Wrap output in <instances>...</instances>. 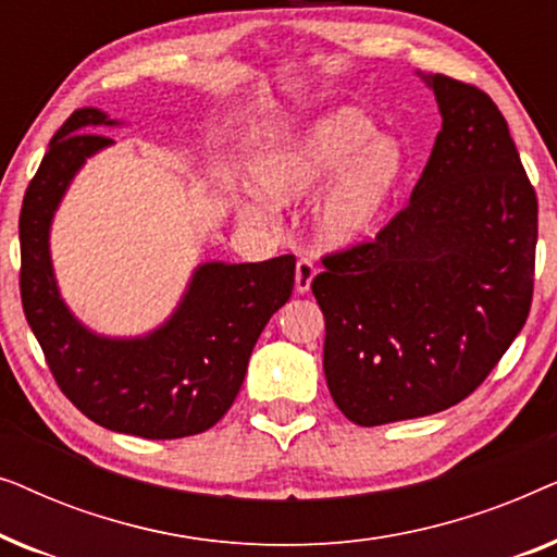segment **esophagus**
<instances>
[{
	"label": "esophagus",
	"mask_w": 557,
	"mask_h": 557,
	"mask_svg": "<svg viewBox=\"0 0 557 557\" xmlns=\"http://www.w3.org/2000/svg\"><path fill=\"white\" fill-rule=\"evenodd\" d=\"M314 273H317L314 261H311V258H307V256L299 258V261H296V276H294L296 292L307 294L309 286H311V278H314Z\"/></svg>",
	"instance_id": "34e87169"
}]
</instances>
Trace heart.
I'll return each mask as SVG.
<instances>
[{
	"label": "heart",
	"instance_id": "b5f03b06",
	"mask_svg": "<svg viewBox=\"0 0 557 557\" xmlns=\"http://www.w3.org/2000/svg\"><path fill=\"white\" fill-rule=\"evenodd\" d=\"M400 149L355 111L332 113L265 151L250 180L271 202H296L332 177L314 208V231L324 246H349L375 225L400 177ZM248 212L256 210L250 208Z\"/></svg>",
	"mask_w": 557,
	"mask_h": 557
}]
</instances>
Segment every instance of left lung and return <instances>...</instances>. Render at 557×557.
<instances>
[{"label": "left lung", "instance_id": "1", "mask_svg": "<svg viewBox=\"0 0 557 557\" xmlns=\"http://www.w3.org/2000/svg\"><path fill=\"white\" fill-rule=\"evenodd\" d=\"M441 132L410 202L372 240L322 258L324 375L357 425L438 413L469 398L528 322L537 197L497 103L471 83L423 78Z\"/></svg>", "mask_w": 557, "mask_h": 557}]
</instances>
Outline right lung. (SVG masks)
Segmentation results:
<instances>
[{
	"label": "right lung",
	"mask_w": 557,
	"mask_h": 557,
	"mask_svg": "<svg viewBox=\"0 0 557 557\" xmlns=\"http://www.w3.org/2000/svg\"><path fill=\"white\" fill-rule=\"evenodd\" d=\"M103 111L78 109L52 136L20 212V294L27 324L65 398L109 431L185 438L233 406L250 352L294 292V256L263 263H205L166 322L147 337L111 339L86 330L60 299L50 223L88 157L113 144L96 128Z\"/></svg>",
	"instance_id": "right-lung-1"
}]
</instances>
